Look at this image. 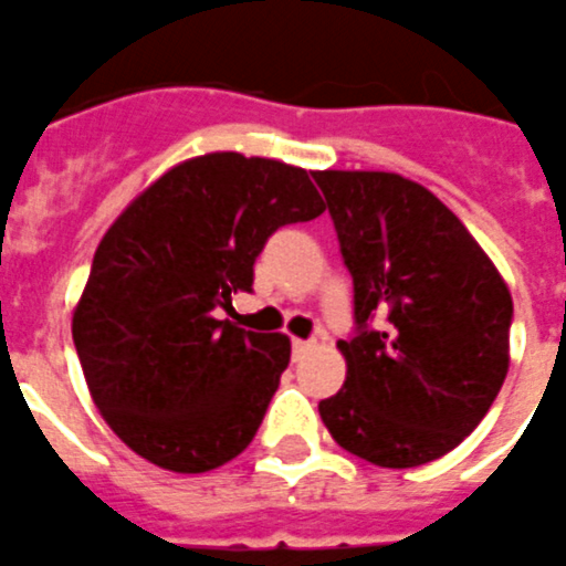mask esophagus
I'll use <instances>...</instances> for the list:
<instances>
[{
    "instance_id": "34e87169",
    "label": "esophagus",
    "mask_w": 566,
    "mask_h": 566,
    "mask_svg": "<svg viewBox=\"0 0 566 566\" xmlns=\"http://www.w3.org/2000/svg\"><path fill=\"white\" fill-rule=\"evenodd\" d=\"M314 347V340H293V359H302V356H305V353L312 350Z\"/></svg>"
}]
</instances>
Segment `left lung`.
<instances>
[{
	"instance_id": "1",
	"label": "left lung",
	"mask_w": 566,
	"mask_h": 566,
	"mask_svg": "<svg viewBox=\"0 0 566 566\" xmlns=\"http://www.w3.org/2000/svg\"><path fill=\"white\" fill-rule=\"evenodd\" d=\"M353 275L347 379L321 400L344 451L382 469L439 460L481 424L511 365L513 300L430 189L391 171H314Z\"/></svg>"
}]
</instances>
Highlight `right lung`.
Segmentation results:
<instances>
[{"mask_svg": "<svg viewBox=\"0 0 566 566\" xmlns=\"http://www.w3.org/2000/svg\"><path fill=\"white\" fill-rule=\"evenodd\" d=\"M326 210L305 168L219 150L168 168L112 222L73 312L94 403L148 463L198 474L252 442L291 338L216 321L282 226Z\"/></svg>", "mask_w": 566, "mask_h": 566, "instance_id": "obj_1", "label": "right lung"}]
</instances>
